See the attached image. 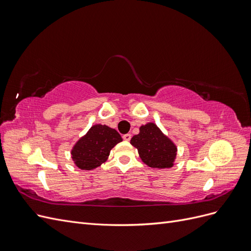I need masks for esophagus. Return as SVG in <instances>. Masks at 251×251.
I'll list each match as a JSON object with an SVG mask.
<instances>
[{
    "instance_id": "obj_1",
    "label": "esophagus",
    "mask_w": 251,
    "mask_h": 251,
    "mask_svg": "<svg viewBox=\"0 0 251 251\" xmlns=\"http://www.w3.org/2000/svg\"><path fill=\"white\" fill-rule=\"evenodd\" d=\"M131 134H125L124 136H123V138H124V140H126V141H130L131 140Z\"/></svg>"
}]
</instances>
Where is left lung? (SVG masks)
<instances>
[{
    "label": "left lung",
    "mask_w": 251,
    "mask_h": 251,
    "mask_svg": "<svg viewBox=\"0 0 251 251\" xmlns=\"http://www.w3.org/2000/svg\"><path fill=\"white\" fill-rule=\"evenodd\" d=\"M131 144L138 150L141 160L154 169H169L174 165L177 148L155 124L141 126Z\"/></svg>",
    "instance_id": "1"
}]
</instances>
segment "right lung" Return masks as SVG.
Segmentation results:
<instances>
[{
  "label": "right lung",
  "instance_id": "1",
  "mask_svg": "<svg viewBox=\"0 0 251 251\" xmlns=\"http://www.w3.org/2000/svg\"><path fill=\"white\" fill-rule=\"evenodd\" d=\"M123 138L116 130L95 125L73 147L72 159L80 170H94L105 162L111 150Z\"/></svg>",
  "mask_w": 251,
  "mask_h": 251
}]
</instances>
